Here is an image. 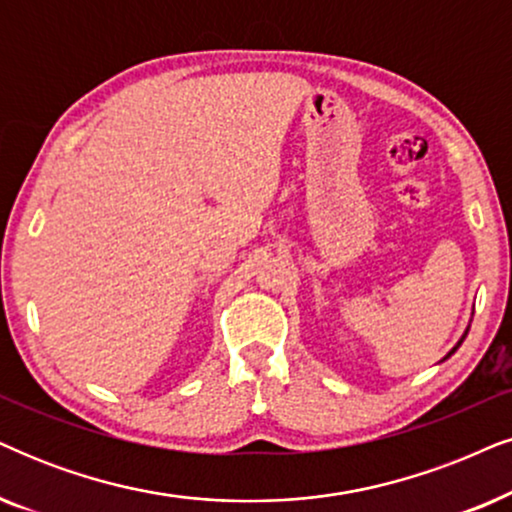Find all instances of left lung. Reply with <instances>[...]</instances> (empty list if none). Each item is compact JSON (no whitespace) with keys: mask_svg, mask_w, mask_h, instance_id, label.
I'll use <instances>...</instances> for the list:
<instances>
[{"mask_svg":"<svg viewBox=\"0 0 512 512\" xmlns=\"http://www.w3.org/2000/svg\"><path fill=\"white\" fill-rule=\"evenodd\" d=\"M456 348H459V345H456ZM456 348H454V350H456ZM454 350H451V353H454ZM451 353H449V355H451Z\"/></svg>","mask_w":512,"mask_h":512,"instance_id":"left-lung-1","label":"left lung"}]
</instances>
